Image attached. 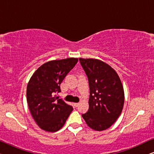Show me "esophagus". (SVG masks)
<instances>
[{"label": "esophagus", "instance_id": "34e87169", "mask_svg": "<svg viewBox=\"0 0 154 154\" xmlns=\"http://www.w3.org/2000/svg\"><path fill=\"white\" fill-rule=\"evenodd\" d=\"M73 105H74L75 107H77V106H79V103H73Z\"/></svg>", "mask_w": 154, "mask_h": 154}]
</instances>
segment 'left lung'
<instances>
[{"label":"left lung","instance_id":"left-lung-1","mask_svg":"<svg viewBox=\"0 0 154 154\" xmlns=\"http://www.w3.org/2000/svg\"><path fill=\"white\" fill-rule=\"evenodd\" d=\"M90 85L89 109L82 114L92 130L102 131L116 121L123 110V84L114 69L97 59L79 58Z\"/></svg>","mask_w":154,"mask_h":154}]
</instances>
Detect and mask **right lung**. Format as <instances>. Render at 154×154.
<instances>
[{
  "mask_svg": "<svg viewBox=\"0 0 154 154\" xmlns=\"http://www.w3.org/2000/svg\"><path fill=\"white\" fill-rule=\"evenodd\" d=\"M79 59L52 60L42 64L31 75L26 88V100L33 119L42 130H60L73 111V107L56 97L60 84Z\"/></svg>",
  "mask_w": 154,
  "mask_h": 154,
  "instance_id": "1",
  "label": "right lung"
}]
</instances>
